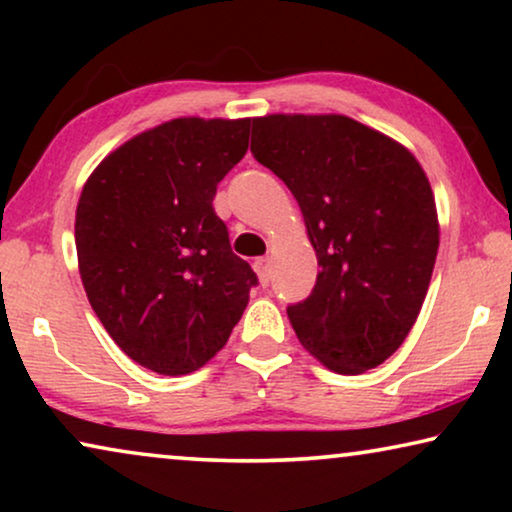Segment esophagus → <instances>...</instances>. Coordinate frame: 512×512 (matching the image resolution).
Here are the masks:
<instances>
[{
  "label": "esophagus",
  "mask_w": 512,
  "mask_h": 512,
  "mask_svg": "<svg viewBox=\"0 0 512 512\" xmlns=\"http://www.w3.org/2000/svg\"><path fill=\"white\" fill-rule=\"evenodd\" d=\"M254 268L258 272V279H261L263 286L270 284V258H258L254 263Z\"/></svg>",
  "instance_id": "34e87169"
}]
</instances>
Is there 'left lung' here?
<instances>
[{
	"label": "left lung",
	"mask_w": 512,
	"mask_h": 512,
	"mask_svg": "<svg viewBox=\"0 0 512 512\" xmlns=\"http://www.w3.org/2000/svg\"><path fill=\"white\" fill-rule=\"evenodd\" d=\"M251 153L289 186L317 251V284L289 305L300 345L340 375L403 345L429 291L438 214L403 144L340 114L251 121Z\"/></svg>",
	"instance_id": "obj_1"
}]
</instances>
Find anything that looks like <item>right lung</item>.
<instances>
[{
	"mask_svg": "<svg viewBox=\"0 0 512 512\" xmlns=\"http://www.w3.org/2000/svg\"><path fill=\"white\" fill-rule=\"evenodd\" d=\"M249 118H174L111 151L76 205L83 289L139 366L188 375L226 345L251 286L216 216V186L249 146Z\"/></svg>",
	"mask_w": 512,
	"mask_h": 512,
	"instance_id": "add662e5",
	"label": "right lung"
}]
</instances>
